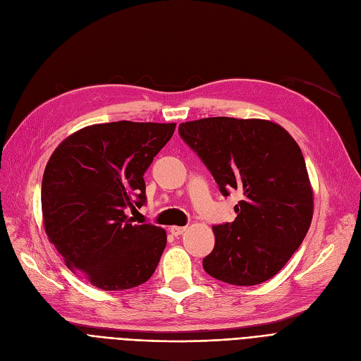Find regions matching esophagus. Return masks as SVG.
<instances>
[{
	"instance_id": "obj_1",
	"label": "esophagus",
	"mask_w": 361,
	"mask_h": 361,
	"mask_svg": "<svg viewBox=\"0 0 361 361\" xmlns=\"http://www.w3.org/2000/svg\"><path fill=\"white\" fill-rule=\"evenodd\" d=\"M185 229H188L185 226H171V229H169V231H171V234H172V235H176V237H177V235H181Z\"/></svg>"
}]
</instances>
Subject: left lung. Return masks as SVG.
I'll use <instances>...</instances> for the list:
<instances>
[{"mask_svg": "<svg viewBox=\"0 0 361 361\" xmlns=\"http://www.w3.org/2000/svg\"><path fill=\"white\" fill-rule=\"evenodd\" d=\"M178 133L224 196L243 195L234 222L213 226L216 243L204 270L238 286L269 281L303 243L313 216V190L298 144L282 126L258 118H202L181 123Z\"/></svg>", "mask_w": 361, "mask_h": 361, "instance_id": "obj_1", "label": "left lung"}]
</instances>
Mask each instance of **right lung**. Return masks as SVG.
Instances as JSON below:
<instances>
[{
	"label": "right lung",
	"mask_w": 361,
	"mask_h": 361,
	"mask_svg": "<svg viewBox=\"0 0 361 361\" xmlns=\"http://www.w3.org/2000/svg\"><path fill=\"white\" fill-rule=\"evenodd\" d=\"M176 123L92 124L55 148L42 181L46 235L66 265L96 288L130 289L153 276L166 231L133 225L145 204L144 173Z\"/></svg>",
	"instance_id": "obj_1"
}]
</instances>
